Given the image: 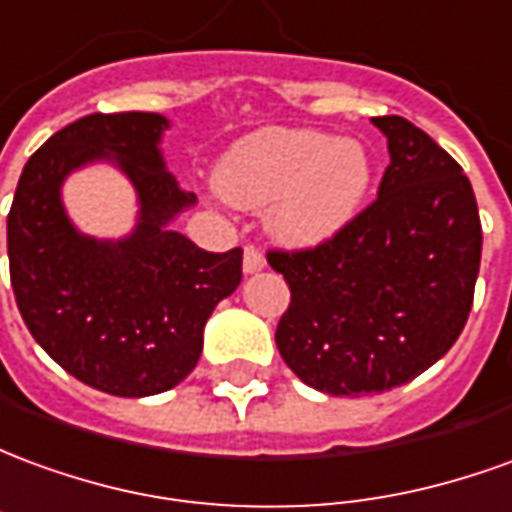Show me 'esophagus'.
Returning <instances> with one entry per match:
<instances>
[{
    "label": "esophagus",
    "instance_id": "obj_1",
    "mask_svg": "<svg viewBox=\"0 0 512 512\" xmlns=\"http://www.w3.org/2000/svg\"><path fill=\"white\" fill-rule=\"evenodd\" d=\"M266 268V257L263 252L257 249V246H246L244 249V274H257V271H263Z\"/></svg>",
    "mask_w": 512,
    "mask_h": 512
}]
</instances>
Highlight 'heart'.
Wrapping results in <instances>:
<instances>
[{"label": "heart", "instance_id": "obj_1", "mask_svg": "<svg viewBox=\"0 0 512 512\" xmlns=\"http://www.w3.org/2000/svg\"><path fill=\"white\" fill-rule=\"evenodd\" d=\"M373 161L359 139L310 128H263L238 139L216 167V189L238 208L266 213L274 238L318 246L362 211Z\"/></svg>", "mask_w": 512, "mask_h": 512}]
</instances>
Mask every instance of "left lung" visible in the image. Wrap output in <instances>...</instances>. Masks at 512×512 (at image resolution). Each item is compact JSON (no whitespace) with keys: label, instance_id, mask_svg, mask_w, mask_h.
Listing matches in <instances>:
<instances>
[{"label":"left lung","instance_id":"obj_1","mask_svg":"<svg viewBox=\"0 0 512 512\" xmlns=\"http://www.w3.org/2000/svg\"><path fill=\"white\" fill-rule=\"evenodd\" d=\"M373 126L389 147L376 202L323 244L268 252L290 288L279 354L337 397L386 392L436 365L466 326L483 252L461 164L406 117Z\"/></svg>","mask_w":512,"mask_h":512}]
</instances>
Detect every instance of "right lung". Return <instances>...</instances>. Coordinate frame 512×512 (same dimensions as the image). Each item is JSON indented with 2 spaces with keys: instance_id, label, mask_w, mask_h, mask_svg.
I'll return each mask as SVG.
<instances>
[{
  "instance_id": "obj_1",
  "label": "right lung",
  "mask_w": 512,
  "mask_h": 512,
  "mask_svg": "<svg viewBox=\"0 0 512 512\" xmlns=\"http://www.w3.org/2000/svg\"><path fill=\"white\" fill-rule=\"evenodd\" d=\"M167 128L156 112L76 120L32 153L7 213L21 318L62 370L106 395L178 386L197 367L213 307L241 285V249L205 252L169 227L197 197L167 172ZM95 160H112L137 189V227L120 242L79 234L61 205L64 178Z\"/></svg>"
}]
</instances>
